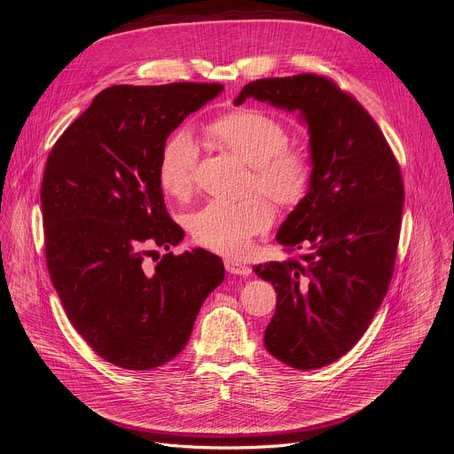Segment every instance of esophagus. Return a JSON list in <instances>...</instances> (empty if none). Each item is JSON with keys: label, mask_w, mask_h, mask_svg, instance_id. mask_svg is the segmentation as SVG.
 Returning <instances> with one entry per match:
<instances>
[{"label": "esophagus", "mask_w": 454, "mask_h": 454, "mask_svg": "<svg viewBox=\"0 0 454 454\" xmlns=\"http://www.w3.org/2000/svg\"><path fill=\"white\" fill-rule=\"evenodd\" d=\"M224 268H226V271L231 273V275H240V277L251 275V268H249V266H246V264H242V262H239V261H233V258H226V261H224Z\"/></svg>", "instance_id": "esophagus-1"}]
</instances>
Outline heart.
<instances>
[{"instance_id": "heart-1", "label": "heart", "mask_w": 454, "mask_h": 454, "mask_svg": "<svg viewBox=\"0 0 454 454\" xmlns=\"http://www.w3.org/2000/svg\"><path fill=\"white\" fill-rule=\"evenodd\" d=\"M207 135L226 153L247 163L246 192H264L278 205H296L309 192L312 158L289 144V129L277 116L256 107H233L207 125ZM200 149L193 138L174 133L163 145L158 179L172 198H188L196 186ZM271 203L258 193L240 201H210L190 214L188 228L198 244L228 256H240L254 235L273 223Z\"/></svg>"}]
</instances>
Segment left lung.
<instances>
[{"mask_svg":"<svg viewBox=\"0 0 454 454\" xmlns=\"http://www.w3.org/2000/svg\"><path fill=\"white\" fill-rule=\"evenodd\" d=\"M300 111L309 125L312 181L277 233L284 262L253 268L277 291L264 334L271 356L314 370L345 356L390 287L404 207L399 161L370 113L333 79L300 74L246 84V98Z\"/></svg>","mask_w":454,"mask_h":454,"instance_id":"left-lung-1","label":"left lung"}]
</instances>
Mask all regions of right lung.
I'll return each instance as SVG.
<instances>
[{
	"label": "right lung",
	"mask_w": 454,
	"mask_h": 454,
	"mask_svg": "<svg viewBox=\"0 0 454 454\" xmlns=\"http://www.w3.org/2000/svg\"><path fill=\"white\" fill-rule=\"evenodd\" d=\"M224 90L217 82L111 86L51 147L41 207L51 284L84 341L107 363L151 370L186 345L224 280L207 249L146 261L179 244L163 201L161 149L174 129Z\"/></svg>",
	"instance_id": "1"
}]
</instances>
